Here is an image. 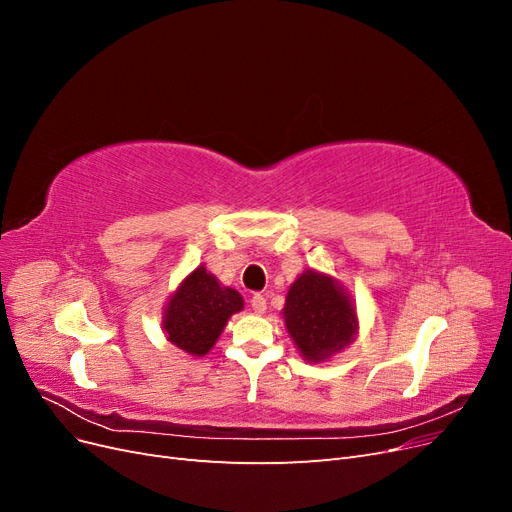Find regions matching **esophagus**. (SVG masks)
Masks as SVG:
<instances>
[{"label":"esophagus","instance_id":"obj_1","mask_svg":"<svg viewBox=\"0 0 512 512\" xmlns=\"http://www.w3.org/2000/svg\"><path fill=\"white\" fill-rule=\"evenodd\" d=\"M250 303H252V309H254L256 314H265L267 312V299L262 297V294H254Z\"/></svg>","mask_w":512,"mask_h":512}]
</instances>
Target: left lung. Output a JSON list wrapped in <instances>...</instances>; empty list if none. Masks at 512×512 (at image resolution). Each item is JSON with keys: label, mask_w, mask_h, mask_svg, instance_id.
<instances>
[{"label": "left lung", "mask_w": 512, "mask_h": 512, "mask_svg": "<svg viewBox=\"0 0 512 512\" xmlns=\"http://www.w3.org/2000/svg\"><path fill=\"white\" fill-rule=\"evenodd\" d=\"M284 320L307 361H322L350 344L356 316L346 292L331 277L305 271L288 290Z\"/></svg>", "instance_id": "8db88e82"}]
</instances>
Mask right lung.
<instances>
[{
    "mask_svg": "<svg viewBox=\"0 0 512 512\" xmlns=\"http://www.w3.org/2000/svg\"><path fill=\"white\" fill-rule=\"evenodd\" d=\"M241 309L243 299L237 290L220 286L205 267H198L166 305L164 331L168 342L203 356L218 342L228 318Z\"/></svg>",
    "mask_w": 512,
    "mask_h": 512,
    "instance_id": "right-lung-1",
    "label": "right lung"
}]
</instances>
